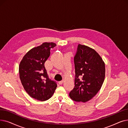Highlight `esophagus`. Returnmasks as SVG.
Wrapping results in <instances>:
<instances>
[{
    "label": "esophagus",
    "mask_w": 128,
    "mask_h": 128,
    "mask_svg": "<svg viewBox=\"0 0 128 128\" xmlns=\"http://www.w3.org/2000/svg\"><path fill=\"white\" fill-rule=\"evenodd\" d=\"M63 82H64L63 80H62V81L59 82H58V84H62L63 83Z\"/></svg>",
    "instance_id": "obj_1"
}]
</instances>
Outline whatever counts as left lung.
Segmentation results:
<instances>
[{
    "label": "left lung",
    "instance_id": "1",
    "mask_svg": "<svg viewBox=\"0 0 128 128\" xmlns=\"http://www.w3.org/2000/svg\"><path fill=\"white\" fill-rule=\"evenodd\" d=\"M74 63L75 86L70 92V97L75 102H88L96 94L103 84L104 62L96 50L79 44Z\"/></svg>",
    "mask_w": 128,
    "mask_h": 128
}]
</instances>
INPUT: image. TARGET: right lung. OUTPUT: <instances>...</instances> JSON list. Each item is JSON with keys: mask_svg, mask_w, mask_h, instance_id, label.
Returning <instances> with one entry per match:
<instances>
[{"mask_svg": "<svg viewBox=\"0 0 128 128\" xmlns=\"http://www.w3.org/2000/svg\"><path fill=\"white\" fill-rule=\"evenodd\" d=\"M56 44L44 42L27 52L19 65L20 78L29 96L40 101L51 98L57 87L56 82L49 79L44 64Z\"/></svg>", "mask_w": 128, "mask_h": 128, "instance_id": "1", "label": "right lung"}]
</instances>
